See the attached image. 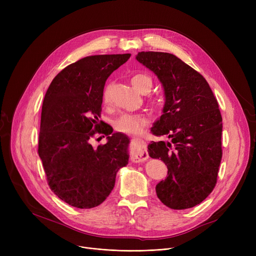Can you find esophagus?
<instances>
[{
    "instance_id": "esophagus-1",
    "label": "esophagus",
    "mask_w": 256,
    "mask_h": 256,
    "mask_svg": "<svg viewBox=\"0 0 256 256\" xmlns=\"http://www.w3.org/2000/svg\"><path fill=\"white\" fill-rule=\"evenodd\" d=\"M132 152L130 156V160L132 162L138 163L143 162L148 158V152H147L146 143L142 139H132Z\"/></svg>"
}]
</instances>
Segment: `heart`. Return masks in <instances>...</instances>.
<instances>
[{"label": "heart", "instance_id": "1", "mask_svg": "<svg viewBox=\"0 0 256 256\" xmlns=\"http://www.w3.org/2000/svg\"><path fill=\"white\" fill-rule=\"evenodd\" d=\"M132 86L139 91H144L146 89H152V78L143 74H137L130 78ZM102 102L109 104L111 102L110 96V86H106L102 91ZM148 124V119L142 114H122L114 121V126L116 130L120 132L128 134V135H138L144 126Z\"/></svg>", "mask_w": 256, "mask_h": 256}]
</instances>
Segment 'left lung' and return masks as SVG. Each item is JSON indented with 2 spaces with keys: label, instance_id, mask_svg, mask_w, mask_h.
<instances>
[{
  "label": "left lung",
  "instance_id": "obj_1",
  "mask_svg": "<svg viewBox=\"0 0 256 256\" xmlns=\"http://www.w3.org/2000/svg\"><path fill=\"white\" fill-rule=\"evenodd\" d=\"M136 59L154 72L165 91L164 114L152 135L170 141L152 142L148 154L160 158L168 176L156 186L158 199L172 210L199 204L217 184L222 158V116L206 80L169 52H140Z\"/></svg>",
  "mask_w": 256,
  "mask_h": 256
}]
</instances>
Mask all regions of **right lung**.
I'll use <instances>...</instances> for the list:
<instances>
[{"mask_svg": "<svg viewBox=\"0 0 256 256\" xmlns=\"http://www.w3.org/2000/svg\"><path fill=\"white\" fill-rule=\"evenodd\" d=\"M130 54L96 55L66 66L54 80L42 104L38 154L50 190L78 208L100 206L128 162V138L98 120L106 78ZM96 133L108 142L93 149Z\"/></svg>", "mask_w": 256, "mask_h": 256, "instance_id": "right-lung-1", "label": "right lung"}]
</instances>
